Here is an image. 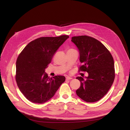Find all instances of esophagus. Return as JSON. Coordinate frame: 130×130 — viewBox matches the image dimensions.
I'll list each match as a JSON object with an SVG mask.
<instances>
[{"label": "esophagus", "instance_id": "obj_1", "mask_svg": "<svg viewBox=\"0 0 130 130\" xmlns=\"http://www.w3.org/2000/svg\"><path fill=\"white\" fill-rule=\"evenodd\" d=\"M66 79L67 80H70L72 79V78H71V77H67L66 78Z\"/></svg>", "mask_w": 130, "mask_h": 130}]
</instances>
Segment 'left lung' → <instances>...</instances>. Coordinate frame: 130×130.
<instances>
[{
	"mask_svg": "<svg viewBox=\"0 0 130 130\" xmlns=\"http://www.w3.org/2000/svg\"><path fill=\"white\" fill-rule=\"evenodd\" d=\"M71 42L79 51L80 61L83 64L80 70L88 73L85 79L76 78L81 82L76 94L87 102L98 101L107 94L115 79L112 55L100 42L91 37L73 36Z\"/></svg>",
	"mask_w": 130,
	"mask_h": 130,
	"instance_id": "8db88e82",
	"label": "left lung"
}]
</instances>
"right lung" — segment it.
<instances>
[{
  "label": "right lung",
  "mask_w": 130,
  "mask_h": 130,
  "mask_svg": "<svg viewBox=\"0 0 130 130\" xmlns=\"http://www.w3.org/2000/svg\"><path fill=\"white\" fill-rule=\"evenodd\" d=\"M68 35L42 37L30 42L18 55L16 81L24 96L34 103H44L53 97L65 77L49 78L45 69Z\"/></svg>",
  "instance_id": "add662e5"
}]
</instances>
